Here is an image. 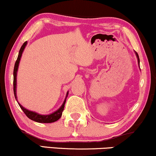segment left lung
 <instances>
[{"instance_id": "obj_1", "label": "left lung", "mask_w": 156, "mask_h": 156, "mask_svg": "<svg viewBox=\"0 0 156 156\" xmlns=\"http://www.w3.org/2000/svg\"><path fill=\"white\" fill-rule=\"evenodd\" d=\"M136 57H137V59H138V62H139H139H140L139 57V55H138V54L136 53ZM139 67H140V66H139Z\"/></svg>"}]
</instances>
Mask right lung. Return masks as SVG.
I'll return each mask as SVG.
<instances>
[{
  "mask_svg": "<svg viewBox=\"0 0 156 156\" xmlns=\"http://www.w3.org/2000/svg\"><path fill=\"white\" fill-rule=\"evenodd\" d=\"M27 44V41H26L25 43L23 44V45L20 48V51H19V54H18V57H17V59L15 62V67H14V72H13V76H14V80H13V89H14V94H15V99H17V94H16V85H17V69H18V66H19V62H20V58H21V56L23 54V51L24 48H25L26 45ZM68 94H69V92H67V94H66V97H68ZM66 97L65 99V100L62 103V106L59 108L57 111H56L54 113H51V114L48 115H41L39 114V113H36V112L34 111H31L27 110L26 108H23L20 103L17 101L18 103L19 106L20 107V108L22 109V111L24 112V113L26 115V116L28 117L30 119L34 121V122H39V123H51V122H55L56 121H57L62 116V111L64 110V107H65V104H66Z\"/></svg>",
  "mask_w": 156,
  "mask_h": 156,
  "instance_id": "1",
  "label": "right lung"
}]
</instances>
